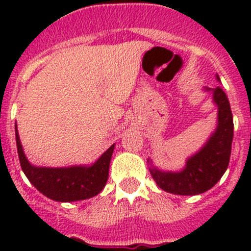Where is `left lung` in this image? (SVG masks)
<instances>
[{
    "label": "left lung",
    "mask_w": 251,
    "mask_h": 251,
    "mask_svg": "<svg viewBox=\"0 0 251 251\" xmlns=\"http://www.w3.org/2000/svg\"><path fill=\"white\" fill-rule=\"evenodd\" d=\"M216 77L220 81L219 75ZM205 90H211L214 101L217 105L216 130L206 145L187 159L186 167L182 171L166 172L154 166L150 168L157 185L170 194L185 196L203 194L216 185L229 166L234 137V121L229 99L220 86H216L215 89L205 88Z\"/></svg>",
    "instance_id": "left-lung-1"
}]
</instances>
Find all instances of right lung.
Wrapping results in <instances>:
<instances>
[{"instance_id":"1","label":"right lung","mask_w":251,"mask_h":251,"mask_svg":"<svg viewBox=\"0 0 251 251\" xmlns=\"http://www.w3.org/2000/svg\"><path fill=\"white\" fill-rule=\"evenodd\" d=\"M16 133L17 153L24 174L43 195L59 202L86 200L99 194L105 186L109 176V163L114 145L110 146L92 166L50 168L32 166L26 158L21 142Z\"/></svg>"}]
</instances>
